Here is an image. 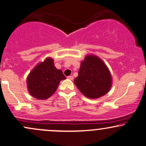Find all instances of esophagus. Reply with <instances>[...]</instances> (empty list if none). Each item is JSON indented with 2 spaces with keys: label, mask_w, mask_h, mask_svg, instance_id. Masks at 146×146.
Listing matches in <instances>:
<instances>
[{
  "label": "esophagus",
  "mask_w": 146,
  "mask_h": 146,
  "mask_svg": "<svg viewBox=\"0 0 146 146\" xmlns=\"http://www.w3.org/2000/svg\"><path fill=\"white\" fill-rule=\"evenodd\" d=\"M67 78H68V79H70V80H72L74 79V77H73L72 76H68V77H67Z\"/></svg>",
  "instance_id": "1"
}]
</instances>
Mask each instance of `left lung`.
<instances>
[{
  "label": "left lung",
  "instance_id": "8db88e82",
  "mask_svg": "<svg viewBox=\"0 0 146 146\" xmlns=\"http://www.w3.org/2000/svg\"><path fill=\"white\" fill-rule=\"evenodd\" d=\"M74 83L87 98L96 99L107 94L112 85V78L107 66L98 56L87 55L80 63Z\"/></svg>",
  "mask_w": 146,
  "mask_h": 146
}]
</instances>
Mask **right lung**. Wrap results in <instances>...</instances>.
<instances>
[{"label":"right lung","mask_w":146,"mask_h":146,"mask_svg":"<svg viewBox=\"0 0 146 146\" xmlns=\"http://www.w3.org/2000/svg\"><path fill=\"white\" fill-rule=\"evenodd\" d=\"M61 70L56 69L52 58H46L33 69L27 77L29 94L39 100H46L56 92L61 80L66 79Z\"/></svg>","instance_id":"obj_1"}]
</instances>
